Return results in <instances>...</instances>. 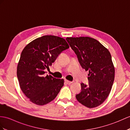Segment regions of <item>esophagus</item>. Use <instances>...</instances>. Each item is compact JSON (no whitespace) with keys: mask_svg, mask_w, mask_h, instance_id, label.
I'll return each instance as SVG.
<instances>
[{"mask_svg":"<svg viewBox=\"0 0 130 130\" xmlns=\"http://www.w3.org/2000/svg\"><path fill=\"white\" fill-rule=\"evenodd\" d=\"M65 81L66 84H71L72 83V81H69V80H65Z\"/></svg>","mask_w":130,"mask_h":130,"instance_id":"obj_1","label":"esophagus"}]
</instances>
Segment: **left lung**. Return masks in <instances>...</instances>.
Returning <instances> with one entry per match:
<instances>
[{
  "instance_id": "obj_1",
  "label": "left lung",
  "mask_w": 130,
  "mask_h": 130,
  "mask_svg": "<svg viewBox=\"0 0 130 130\" xmlns=\"http://www.w3.org/2000/svg\"><path fill=\"white\" fill-rule=\"evenodd\" d=\"M81 66L89 71V85L81 84L77 100L88 108L103 103L110 94L115 78V68L110 51L96 39L90 37L67 38Z\"/></svg>"
}]
</instances>
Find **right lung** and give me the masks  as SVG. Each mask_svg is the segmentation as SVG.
I'll return each mask as SVG.
<instances>
[{
  "instance_id": "add662e5",
  "label": "right lung",
  "mask_w": 130,
  "mask_h": 130,
  "mask_svg": "<svg viewBox=\"0 0 130 130\" xmlns=\"http://www.w3.org/2000/svg\"><path fill=\"white\" fill-rule=\"evenodd\" d=\"M69 48L64 38L45 35L32 40L24 48L17 66L20 87L29 100L39 106L53 101L64 85L63 79L44 75L45 69Z\"/></svg>"
}]
</instances>
